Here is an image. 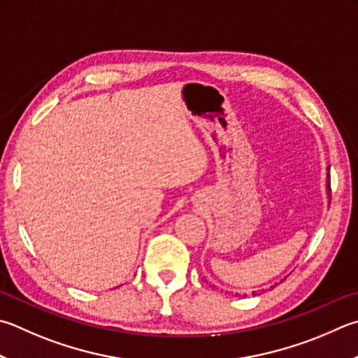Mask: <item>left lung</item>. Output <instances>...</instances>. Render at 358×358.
I'll use <instances>...</instances> for the list:
<instances>
[{
	"mask_svg": "<svg viewBox=\"0 0 358 358\" xmlns=\"http://www.w3.org/2000/svg\"><path fill=\"white\" fill-rule=\"evenodd\" d=\"M327 192H329V199H330V181H327ZM255 294V292H253Z\"/></svg>",
	"mask_w": 358,
	"mask_h": 358,
	"instance_id": "left-lung-1",
	"label": "left lung"
}]
</instances>
